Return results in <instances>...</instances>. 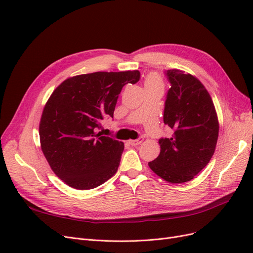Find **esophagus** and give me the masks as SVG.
<instances>
[{
	"label": "esophagus",
	"instance_id": "34e87169",
	"mask_svg": "<svg viewBox=\"0 0 253 253\" xmlns=\"http://www.w3.org/2000/svg\"><path fill=\"white\" fill-rule=\"evenodd\" d=\"M142 140H143V138L142 137H140V138H138V139H135V140H128V143L131 144V145H138V144H140L141 142H142Z\"/></svg>",
	"mask_w": 253,
	"mask_h": 253
}]
</instances>
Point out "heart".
Instances as JSON below:
<instances>
[{"mask_svg": "<svg viewBox=\"0 0 253 253\" xmlns=\"http://www.w3.org/2000/svg\"><path fill=\"white\" fill-rule=\"evenodd\" d=\"M153 85H162L163 86V81L157 74H150L144 80V87L153 86Z\"/></svg>", "mask_w": 253, "mask_h": 253, "instance_id": "heart-1", "label": "heart"}]
</instances>
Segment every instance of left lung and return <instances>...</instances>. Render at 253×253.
<instances>
[{"label": "left lung", "mask_w": 253, "mask_h": 253, "mask_svg": "<svg viewBox=\"0 0 253 253\" xmlns=\"http://www.w3.org/2000/svg\"><path fill=\"white\" fill-rule=\"evenodd\" d=\"M171 88L164 122L174 133L159 139L160 153L150 169L171 183L190 181L209 164L216 148L219 124L215 106L204 84L180 70L167 72Z\"/></svg>", "instance_id": "left-lung-1"}]
</instances>
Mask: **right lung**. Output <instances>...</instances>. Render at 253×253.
<instances>
[{
  "label": "right lung",
  "mask_w": 253,
  "mask_h": 253,
  "mask_svg": "<svg viewBox=\"0 0 253 253\" xmlns=\"http://www.w3.org/2000/svg\"><path fill=\"white\" fill-rule=\"evenodd\" d=\"M138 71L96 72L67 78L52 91L39 126L41 150L67 186L89 190L117 172L125 144L101 136V120L113 117L120 91Z\"/></svg>",
  "instance_id": "obj_1"
}]
</instances>
